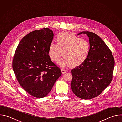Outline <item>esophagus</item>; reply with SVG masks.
<instances>
[{
  "mask_svg": "<svg viewBox=\"0 0 122 122\" xmlns=\"http://www.w3.org/2000/svg\"><path fill=\"white\" fill-rule=\"evenodd\" d=\"M61 72L62 73V74H65L66 71L65 70V69H61Z\"/></svg>",
  "mask_w": 122,
  "mask_h": 122,
  "instance_id": "esophagus-1",
  "label": "esophagus"
}]
</instances>
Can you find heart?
Returning a JSON list of instances; mask_svg holds the SVG:
<instances>
[{
	"instance_id": "obj_1",
	"label": "heart",
	"mask_w": 122,
	"mask_h": 122,
	"mask_svg": "<svg viewBox=\"0 0 122 122\" xmlns=\"http://www.w3.org/2000/svg\"><path fill=\"white\" fill-rule=\"evenodd\" d=\"M56 42L50 44L49 56L51 61H56L62 54L63 58L58 61V64L62 66L71 64L73 66H80L88 57L90 51L89 43L73 33L58 34Z\"/></svg>"
}]
</instances>
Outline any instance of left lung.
Returning <instances> with one entry per match:
<instances>
[{
  "instance_id": "left-lung-1",
  "label": "left lung",
  "mask_w": 122,
  "mask_h": 122,
  "mask_svg": "<svg viewBox=\"0 0 122 122\" xmlns=\"http://www.w3.org/2000/svg\"><path fill=\"white\" fill-rule=\"evenodd\" d=\"M90 51L88 58L80 66L72 69L71 87L73 93L83 99L99 95L111 83L114 59L109 48L97 34L88 31Z\"/></svg>"
}]
</instances>
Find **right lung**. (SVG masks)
Segmentation results:
<instances>
[{"label": "right lung", "instance_id": "add662e5", "mask_svg": "<svg viewBox=\"0 0 122 122\" xmlns=\"http://www.w3.org/2000/svg\"><path fill=\"white\" fill-rule=\"evenodd\" d=\"M53 38V32L48 28L32 31L21 40L14 55L12 68L17 81L37 98L46 96L62 74L49 56Z\"/></svg>", "mask_w": 122, "mask_h": 122}]
</instances>
